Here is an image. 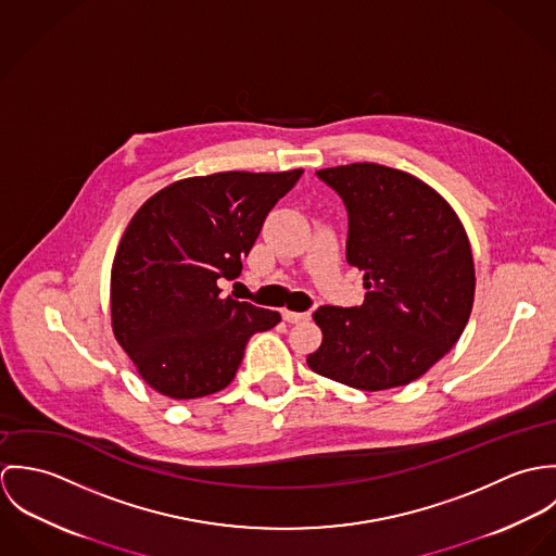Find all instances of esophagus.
I'll return each instance as SVG.
<instances>
[{
	"mask_svg": "<svg viewBox=\"0 0 556 556\" xmlns=\"http://www.w3.org/2000/svg\"><path fill=\"white\" fill-rule=\"evenodd\" d=\"M282 318L287 323H304L311 318V313H293V311H282Z\"/></svg>",
	"mask_w": 556,
	"mask_h": 556,
	"instance_id": "esophagus-1",
	"label": "esophagus"
}]
</instances>
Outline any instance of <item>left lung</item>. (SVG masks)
Returning a JSON list of instances; mask_svg holds the SVG:
<instances>
[{"mask_svg":"<svg viewBox=\"0 0 556 556\" xmlns=\"http://www.w3.org/2000/svg\"><path fill=\"white\" fill-rule=\"evenodd\" d=\"M349 212L346 261L364 271L359 308L320 306L313 372L362 392L426 375L463 336L476 265L454 207L426 181L375 162L317 170Z\"/></svg>","mask_w":556,"mask_h":556,"instance_id":"obj_1","label":"left lung"}]
</instances>
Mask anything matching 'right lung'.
<instances>
[{
  "label": "right lung",
  "mask_w": 556,
  "mask_h": 556,
  "mask_svg": "<svg viewBox=\"0 0 556 556\" xmlns=\"http://www.w3.org/2000/svg\"><path fill=\"white\" fill-rule=\"evenodd\" d=\"M304 168L186 177L150 197L128 223L111 267V327L141 379L170 400L225 390L245 342L276 311L220 298L238 278L265 216Z\"/></svg>",
  "instance_id": "obj_1"
}]
</instances>
